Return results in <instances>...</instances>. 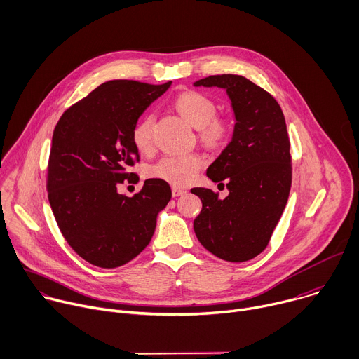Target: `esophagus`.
<instances>
[{"mask_svg": "<svg viewBox=\"0 0 359 359\" xmlns=\"http://www.w3.org/2000/svg\"><path fill=\"white\" fill-rule=\"evenodd\" d=\"M187 191L180 188V187H172V196H181V195H185Z\"/></svg>", "mask_w": 359, "mask_h": 359, "instance_id": "34e87169", "label": "esophagus"}]
</instances>
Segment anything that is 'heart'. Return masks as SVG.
Listing matches in <instances>:
<instances>
[{"mask_svg":"<svg viewBox=\"0 0 359 359\" xmlns=\"http://www.w3.org/2000/svg\"><path fill=\"white\" fill-rule=\"evenodd\" d=\"M175 109L195 128L199 138L209 146H217L231 133V121L226 117L217 116V104L203 93L188 90L175 99ZM154 116L147 114L137 121L131 138L138 151L147 153L153 147ZM203 158L198 153L167 154L154 163L149 174L153 178L163 180L174 187H185L195 180Z\"/></svg>","mask_w":359,"mask_h":359,"instance_id":"obj_1","label":"heart"}]
</instances>
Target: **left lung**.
<instances>
[{"label":"left lung","instance_id":"1","mask_svg":"<svg viewBox=\"0 0 359 359\" xmlns=\"http://www.w3.org/2000/svg\"><path fill=\"white\" fill-rule=\"evenodd\" d=\"M226 90L235 113L232 141L206 170L213 182H226L229 195L192 188L202 201L194 221L201 245L226 262L262 253L287 203L292 187L290 140L276 99L239 75H213L194 83Z\"/></svg>","mask_w":359,"mask_h":359}]
</instances>
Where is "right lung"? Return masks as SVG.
<instances>
[{"mask_svg": "<svg viewBox=\"0 0 359 359\" xmlns=\"http://www.w3.org/2000/svg\"><path fill=\"white\" fill-rule=\"evenodd\" d=\"M172 82L110 81L59 118L48 163V198L56 224L82 259L114 269L150 243L157 215L171 199L170 185L146 180L134 196L117 192L140 161L131 133L138 117Z\"/></svg>", "mask_w": 359, "mask_h": 359, "instance_id": "obj_1", "label": "right lung"}]
</instances>
